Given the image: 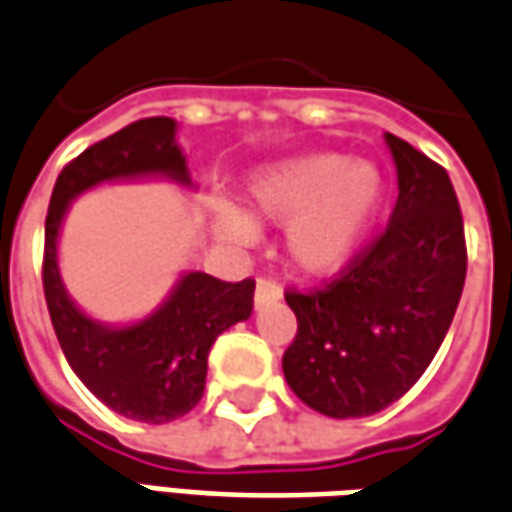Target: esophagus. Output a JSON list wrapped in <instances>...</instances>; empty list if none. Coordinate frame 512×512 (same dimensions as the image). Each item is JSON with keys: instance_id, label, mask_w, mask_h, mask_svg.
Returning <instances> with one entry per match:
<instances>
[{"instance_id": "esophagus-1", "label": "esophagus", "mask_w": 512, "mask_h": 512, "mask_svg": "<svg viewBox=\"0 0 512 512\" xmlns=\"http://www.w3.org/2000/svg\"><path fill=\"white\" fill-rule=\"evenodd\" d=\"M277 299H282L280 282L271 280V277H260L255 285V305L263 307L268 302H277Z\"/></svg>"}]
</instances>
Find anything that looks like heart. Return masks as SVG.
<instances>
[{
  "label": "heart",
  "instance_id": "obj_1",
  "mask_svg": "<svg viewBox=\"0 0 512 512\" xmlns=\"http://www.w3.org/2000/svg\"><path fill=\"white\" fill-rule=\"evenodd\" d=\"M382 174L374 163L338 152L293 157L255 171L244 185L249 213L285 225V252L305 274H332L360 249L382 205ZM213 230L227 244L255 241V224L227 199L213 205Z\"/></svg>",
  "mask_w": 512,
  "mask_h": 512
}]
</instances>
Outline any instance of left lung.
<instances>
[{
  "label": "left lung",
  "instance_id": "1",
  "mask_svg": "<svg viewBox=\"0 0 512 512\" xmlns=\"http://www.w3.org/2000/svg\"><path fill=\"white\" fill-rule=\"evenodd\" d=\"M385 141L399 174L388 224L321 288L285 291L296 313L285 380L332 418L380 413L416 385L466 282L463 213L449 174L391 132Z\"/></svg>",
  "mask_w": 512,
  "mask_h": 512
}]
</instances>
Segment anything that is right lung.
<instances>
[{"mask_svg": "<svg viewBox=\"0 0 512 512\" xmlns=\"http://www.w3.org/2000/svg\"><path fill=\"white\" fill-rule=\"evenodd\" d=\"M174 130V119L155 116L88 146L60 171L46 213L44 296L60 349L99 402L146 424H166L199 405L210 346L227 327L252 316L255 280L224 282L191 271L155 316L110 330L85 316L63 288L57 271V232L71 199L96 182L144 174L191 182Z\"/></svg>", "mask_w": 512, "mask_h": 512, "instance_id": "1", "label": "right lung"}]
</instances>
